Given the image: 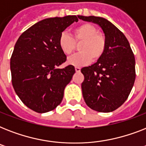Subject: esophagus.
Returning a JSON list of instances; mask_svg holds the SVG:
<instances>
[{
  "instance_id": "obj_1",
  "label": "esophagus",
  "mask_w": 146,
  "mask_h": 146,
  "mask_svg": "<svg viewBox=\"0 0 146 146\" xmlns=\"http://www.w3.org/2000/svg\"><path fill=\"white\" fill-rule=\"evenodd\" d=\"M75 70H76V73H80V70H81V69H80V67H79V66H76Z\"/></svg>"
}]
</instances>
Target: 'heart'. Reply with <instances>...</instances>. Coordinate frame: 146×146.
<instances>
[{"label": "heart", "mask_w": 146, "mask_h": 146, "mask_svg": "<svg viewBox=\"0 0 146 146\" xmlns=\"http://www.w3.org/2000/svg\"><path fill=\"white\" fill-rule=\"evenodd\" d=\"M80 52L68 60L69 64L80 66L98 61L103 57L107 49V38L102 33L98 32L96 26L90 23H82L72 31V36L62 33L58 40L60 49L66 56H70L79 44Z\"/></svg>", "instance_id": "obj_1"}]
</instances>
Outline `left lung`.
<instances>
[{"label":"left lung","instance_id":"obj_1","mask_svg":"<svg viewBox=\"0 0 146 146\" xmlns=\"http://www.w3.org/2000/svg\"><path fill=\"white\" fill-rule=\"evenodd\" d=\"M102 27L107 38L103 57L92 66L83 67L82 96L88 106L98 112H111L128 98L136 79L135 57L123 33L104 18L80 16Z\"/></svg>","mask_w":146,"mask_h":146}]
</instances>
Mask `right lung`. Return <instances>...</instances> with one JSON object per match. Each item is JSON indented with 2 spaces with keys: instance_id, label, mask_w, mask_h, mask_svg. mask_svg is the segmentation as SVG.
Wrapping results in <instances>:
<instances>
[{
  "instance_id": "add662e5",
  "label": "right lung",
  "mask_w": 146,
  "mask_h": 146,
  "mask_svg": "<svg viewBox=\"0 0 146 146\" xmlns=\"http://www.w3.org/2000/svg\"><path fill=\"white\" fill-rule=\"evenodd\" d=\"M78 19L80 16L43 19L25 31L15 44L10 58L12 85L23 103L35 112L56 108L75 73L73 65L57 68L66 60L58 40Z\"/></svg>"
}]
</instances>
